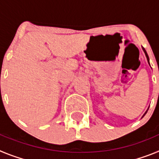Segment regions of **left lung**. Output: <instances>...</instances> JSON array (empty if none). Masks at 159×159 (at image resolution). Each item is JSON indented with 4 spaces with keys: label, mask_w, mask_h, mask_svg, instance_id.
I'll return each instance as SVG.
<instances>
[{
    "label": "left lung",
    "mask_w": 159,
    "mask_h": 159,
    "mask_svg": "<svg viewBox=\"0 0 159 159\" xmlns=\"http://www.w3.org/2000/svg\"><path fill=\"white\" fill-rule=\"evenodd\" d=\"M143 51H144V52H145V55H146V57H147V60H148V63H149V57H148V55H147V52H146V50H145V48H143ZM149 64H150V63H149ZM147 111H146V113H147ZM146 113L144 114V115H143V116H145L146 115Z\"/></svg>",
    "instance_id": "8db88e82"
}]
</instances>
